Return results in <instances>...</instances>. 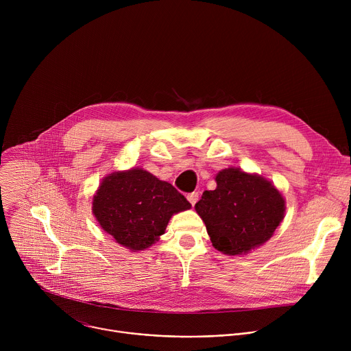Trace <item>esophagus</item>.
Returning a JSON list of instances; mask_svg holds the SVG:
<instances>
[{"mask_svg":"<svg viewBox=\"0 0 351 351\" xmlns=\"http://www.w3.org/2000/svg\"><path fill=\"white\" fill-rule=\"evenodd\" d=\"M187 199H189L191 206H194V204L197 203V199H198V193H197V191L189 193V194H187Z\"/></svg>","mask_w":351,"mask_h":351,"instance_id":"esophagus-1","label":"esophagus"}]
</instances>
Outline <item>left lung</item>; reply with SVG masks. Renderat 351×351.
Masks as SVG:
<instances>
[{"instance_id":"obj_1","label":"left lung","mask_w":351,"mask_h":351,"mask_svg":"<svg viewBox=\"0 0 351 351\" xmlns=\"http://www.w3.org/2000/svg\"><path fill=\"white\" fill-rule=\"evenodd\" d=\"M215 180L217 189L195 204L213 245L237 256L269 240L285 215V199L271 182L239 168L221 171Z\"/></svg>"}]
</instances>
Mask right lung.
Returning <instances> with one entry per match:
<instances>
[{"label":"right lung","instance_id":"add662e5","mask_svg":"<svg viewBox=\"0 0 351 351\" xmlns=\"http://www.w3.org/2000/svg\"><path fill=\"white\" fill-rule=\"evenodd\" d=\"M190 207L171 183L138 168L107 176L93 199L98 223L132 252L152 245L171 217Z\"/></svg>","mask_w":351,"mask_h":351}]
</instances>
